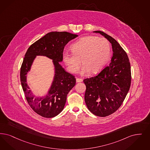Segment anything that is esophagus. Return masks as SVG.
Here are the masks:
<instances>
[{
	"label": "esophagus",
	"mask_w": 150,
	"mask_h": 150,
	"mask_svg": "<svg viewBox=\"0 0 150 150\" xmlns=\"http://www.w3.org/2000/svg\"><path fill=\"white\" fill-rule=\"evenodd\" d=\"M81 81H83V79L79 78H76V82L77 83H80V82H81Z\"/></svg>",
	"instance_id": "34e87169"
}]
</instances>
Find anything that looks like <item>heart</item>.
I'll return each instance as SVG.
<instances>
[{
  "instance_id": "b5f03b06",
  "label": "heart",
  "mask_w": 150,
  "mask_h": 150,
  "mask_svg": "<svg viewBox=\"0 0 150 150\" xmlns=\"http://www.w3.org/2000/svg\"><path fill=\"white\" fill-rule=\"evenodd\" d=\"M72 53L63 54V61L69 72H78L83 65V74H96L105 65L110 54V46L105 38L95 36H86L74 43L71 46Z\"/></svg>"
}]
</instances>
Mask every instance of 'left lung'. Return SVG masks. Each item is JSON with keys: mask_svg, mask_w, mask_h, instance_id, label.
Listing matches in <instances>:
<instances>
[{"mask_svg": "<svg viewBox=\"0 0 150 150\" xmlns=\"http://www.w3.org/2000/svg\"><path fill=\"white\" fill-rule=\"evenodd\" d=\"M112 43L110 64L96 76L85 79V102L96 116L105 117L116 112L124 101L131 83V65L128 55L118 42L105 33L97 30Z\"/></svg>", "mask_w": 150, "mask_h": 150, "instance_id": "1", "label": "left lung"}]
</instances>
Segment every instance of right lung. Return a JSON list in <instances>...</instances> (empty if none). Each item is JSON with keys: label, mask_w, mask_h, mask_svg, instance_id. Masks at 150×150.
Here are the masks:
<instances>
[{"label": "right lung", "mask_w": 150, "mask_h": 150, "mask_svg": "<svg viewBox=\"0 0 150 150\" xmlns=\"http://www.w3.org/2000/svg\"><path fill=\"white\" fill-rule=\"evenodd\" d=\"M77 35L67 32H51L32 44L24 55L20 71V79L26 100L37 114L45 118H52L64 109L67 96L76 84L75 76L66 72L59 64L62 61L64 49ZM37 55H46L52 59L55 66L54 82L45 98L32 96L26 83V75Z\"/></svg>", "instance_id": "right-lung-1"}]
</instances>
